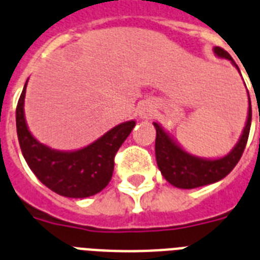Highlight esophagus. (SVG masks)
Instances as JSON below:
<instances>
[{
	"label": "esophagus",
	"mask_w": 260,
	"mask_h": 260,
	"mask_svg": "<svg viewBox=\"0 0 260 260\" xmlns=\"http://www.w3.org/2000/svg\"><path fill=\"white\" fill-rule=\"evenodd\" d=\"M141 116H143V117H148V115H149V113H148V111H145V110H144V111H141Z\"/></svg>",
	"instance_id": "34e87169"
}]
</instances>
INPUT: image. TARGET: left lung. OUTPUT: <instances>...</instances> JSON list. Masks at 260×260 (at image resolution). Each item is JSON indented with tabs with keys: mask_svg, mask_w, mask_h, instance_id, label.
Returning <instances> with one entry per match:
<instances>
[{
	"mask_svg": "<svg viewBox=\"0 0 260 260\" xmlns=\"http://www.w3.org/2000/svg\"><path fill=\"white\" fill-rule=\"evenodd\" d=\"M214 52L218 56L231 60L233 64L235 62L226 50L222 47H215ZM237 66V64H235ZM238 69V66H237ZM250 99V98H248ZM248 107L247 123H246L241 140L238 141L235 148L228 156L219 160H202L198 157L190 156L185 150L181 149L177 144L173 143L171 137L168 136L164 129L157 123L156 126V160L158 169L161 171L165 180L176 187L181 189H194V187L204 186V185L213 184L222 180L230 173L234 167L241 160L246 144L248 140L250 126H251V102Z\"/></svg>",
	"mask_w": 260,
	"mask_h": 260,
	"instance_id": "8db88e82",
	"label": "left lung"
}]
</instances>
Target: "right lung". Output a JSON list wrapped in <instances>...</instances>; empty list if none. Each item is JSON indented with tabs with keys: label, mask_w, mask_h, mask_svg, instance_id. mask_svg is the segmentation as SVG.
Returning <instances> with one entry per match:
<instances>
[{
	"label": "right lung",
	"mask_w": 260,
	"mask_h": 260,
	"mask_svg": "<svg viewBox=\"0 0 260 260\" xmlns=\"http://www.w3.org/2000/svg\"><path fill=\"white\" fill-rule=\"evenodd\" d=\"M26 84L19 96L15 121L19 147L26 162L43 185L56 194L70 198H86L99 193L112 178L115 156L135 121L116 125L99 140L75 152H59L46 147L31 136L23 116Z\"/></svg>",
	"instance_id": "right-lung-1"
}]
</instances>
